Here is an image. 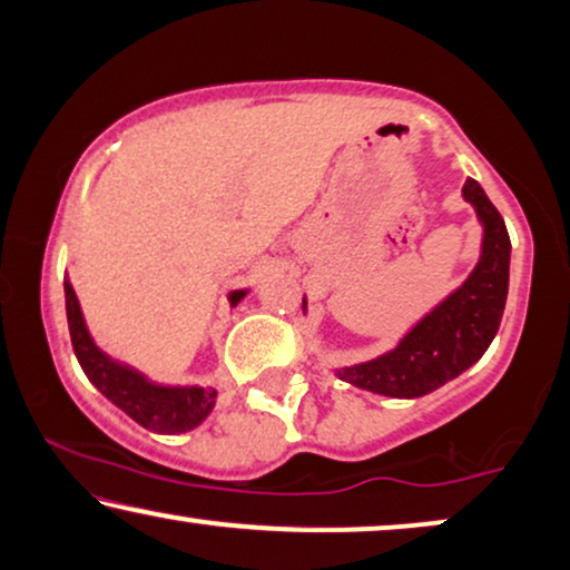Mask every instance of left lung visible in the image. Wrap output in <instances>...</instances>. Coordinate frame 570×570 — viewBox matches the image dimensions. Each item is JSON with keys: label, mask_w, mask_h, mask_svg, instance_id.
I'll list each match as a JSON object with an SVG mask.
<instances>
[{"label": "left lung", "mask_w": 570, "mask_h": 570, "mask_svg": "<svg viewBox=\"0 0 570 570\" xmlns=\"http://www.w3.org/2000/svg\"><path fill=\"white\" fill-rule=\"evenodd\" d=\"M464 200L482 224V253L469 278L406 331L391 352L336 370L341 381L391 399H420L459 377L488 352L508 297L511 239L484 189L466 179ZM307 299H302V309Z\"/></svg>", "instance_id": "1"}]
</instances>
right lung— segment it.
<instances>
[{
    "label": "right lung",
    "instance_id": "1",
    "mask_svg": "<svg viewBox=\"0 0 570 570\" xmlns=\"http://www.w3.org/2000/svg\"><path fill=\"white\" fill-rule=\"evenodd\" d=\"M247 289L229 294L232 307L245 299ZM65 305L67 325L75 356H78L82 373L88 381L119 406L127 416L158 435H179V432L195 430L210 409L216 406V389H200V385H161L148 381L140 370L130 364L114 360L96 346L94 336L88 333L86 317H82L78 294H75L70 278H65Z\"/></svg>",
    "mask_w": 570,
    "mask_h": 570
}]
</instances>
